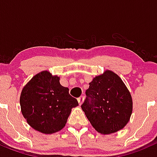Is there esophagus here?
Listing matches in <instances>:
<instances>
[{
    "mask_svg": "<svg viewBox=\"0 0 157 157\" xmlns=\"http://www.w3.org/2000/svg\"><path fill=\"white\" fill-rule=\"evenodd\" d=\"M84 96H80V97H79V98H78V99H77V100H78L79 104H80V105L82 104L83 102H84Z\"/></svg>",
    "mask_w": 157,
    "mask_h": 157,
    "instance_id": "34e87169",
    "label": "esophagus"
}]
</instances>
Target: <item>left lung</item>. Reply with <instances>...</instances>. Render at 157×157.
<instances>
[{
    "label": "left lung",
    "mask_w": 157,
    "mask_h": 157,
    "mask_svg": "<svg viewBox=\"0 0 157 157\" xmlns=\"http://www.w3.org/2000/svg\"><path fill=\"white\" fill-rule=\"evenodd\" d=\"M85 93L81 108L96 131L107 135L126 126L133 111V100L116 73L106 70L94 77Z\"/></svg>",
    "instance_id": "8db88e82"
}]
</instances>
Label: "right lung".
Here are the masks:
<instances>
[{"label": "right lung", "instance_id": "right-lung-1", "mask_svg": "<svg viewBox=\"0 0 157 157\" xmlns=\"http://www.w3.org/2000/svg\"><path fill=\"white\" fill-rule=\"evenodd\" d=\"M60 77L42 71L26 84L20 94L21 112L34 129L51 134L65 126L72 108L78 102L61 85Z\"/></svg>", "mask_w": 157, "mask_h": 157}]
</instances>
